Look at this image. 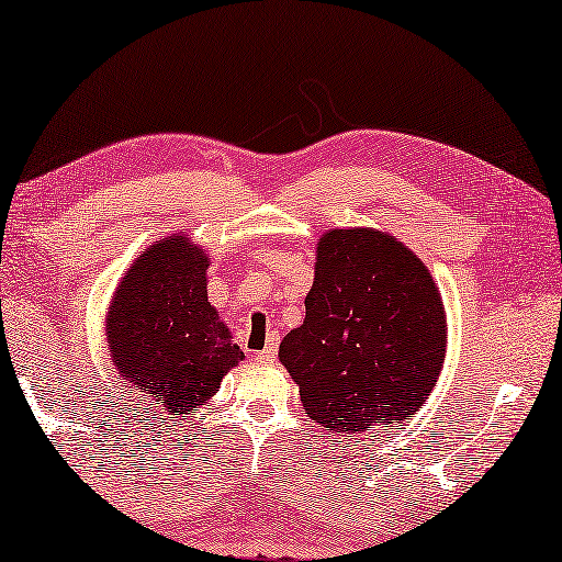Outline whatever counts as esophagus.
Here are the masks:
<instances>
[{
    "label": "esophagus",
    "instance_id": "1",
    "mask_svg": "<svg viewBox=\"0 0 562 562\" xmlns=\"http://www.w3.org/2000/svg\"><path fill=\"white\" fill-rule=\"evenodd\" d=\"M276 351H279V336L271 334L269 336V344L258 351V361H273L276 359Z\"/></svg>",
    "mask_w": 562,
    "mask_h": 562
}]
</instances>
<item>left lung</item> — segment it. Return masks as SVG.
Segmentation results:
<instances>
[{
	"instance_id": "left-lung-1",
	"label": "left lung",
	"mask_w": 562,
	"mask_h": 562,
	"mask_svg": "<svg viewBox=\"0 0 562 562\" xmlns=\"http://www.w3.org/2000/svg\"><path fill=\"white\" fill-rule=\"evenodd\" d=\"M445 308L400 240L341 228L318 240L306 318L279 357L316 425L339 437L402 422L425 404L445 359Z\"/></svg>"
}]
</instances>
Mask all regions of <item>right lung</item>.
I'll return each mask as SVG.
<instances>
[{
  "label": "right lung",
  "instance_id": "obj_1",
  "mask_svg": "<svg viewBox=\"0 0 562 562\" xmlns=\"http://www.w3.org/2000/svg\"><path fill=\"white\" fill-rule=\"evenodd\" d=\"M209 258L183 236L155 240L120 283L108 347L127 382L170 414H191L218 392L244 351L209 304Z\"/></svg>",
  "mask_w": 562,
  "mask_h": 562
}]
</instances>
